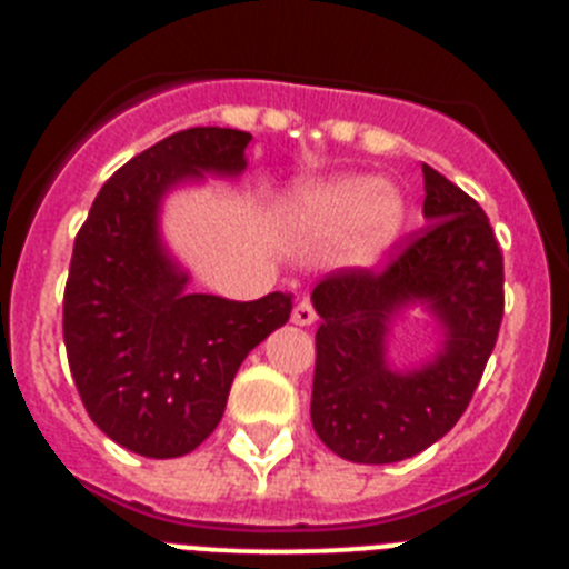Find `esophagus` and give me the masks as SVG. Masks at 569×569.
Listing matches in <instances>:
<instances>
[{"instance_id":"1","label":"esophagus","mask_w":569,"mask_h":569,"mask_svg":"<svg viewBox=\"0 0 569 569\" xmlns=\"http://www.w3.org/2000/svg\"><path fill=\"white\" fill-rule=\"evenodd\" d=\"M290 321H293V325H299V328H310V325L316 321L313 305H310L308 299H301L299 305L293 308V316H290Z\"/></svg>"}]
</instances>
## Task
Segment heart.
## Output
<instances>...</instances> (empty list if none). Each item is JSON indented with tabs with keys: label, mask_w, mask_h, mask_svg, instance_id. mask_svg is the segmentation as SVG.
I'll return each mask as SVG.
<instances>
[{
	"label": "heart",
	"mask_w": 569,
	"mask_h": 569,
	"mask_svg": "<svg viewBox=\"0 0 569 569\" xmlns=\"http://www.w3.org/2000/svg\"><path fill=\"white\" fill-rule=\"evenodd\" d=\"M407 208L396 188L367 176L305 182L281 204V228L296 248H328L339 239L345 268H376L405 230Z\"/></svg>",
	"instance_id": "obj_1"
}]
</instances>
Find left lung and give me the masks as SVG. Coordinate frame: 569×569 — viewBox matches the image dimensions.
I'll list each match as a JSON object with an SVG mask.
<instances>
[{"mask_svg":"<svg viewBox=\"0 0 569 569\" xmlns=\"http://www.w3.org/2000/svg\"><path fill=\"white\" fill-rule=\"evenodd\" d=\"M421 173L430 228L381 273H333L310 296L321 319L310 419L356 465H393L436 445L470 405L505 316V264L485 210L430 164ZM413 307L440 345L421 366L396 368L389 330Z\"/></svg>","mask_w":569,"mask_h":569,"instance_id":"obj_1","label":"left lung"}]
</instances>
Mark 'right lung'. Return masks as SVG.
I'll use <instances>...</instances> for the list:
<instances>
[{
    "label": "right lung",
    "instance_id": "right-lung-1",
    "mask_svg": "<svg viewBox=\"0 0 569 569\" xmlns=\"http://www.w3.org/2000/svg\"><path fill=\"white\" fill-rule=\"evenodd\" d=\"M250 139L190 128L156 142L102 184L73 241L62 319L70 373L93 425L130 453L176 459L202 445L241 361L290 319V293H193L162 236L164 199L204 176L236 182Z\"/></svg>",
    "mask_w": 569,
    "mask_h": 569
}]
</instances>
